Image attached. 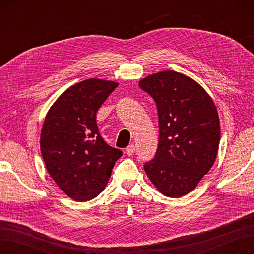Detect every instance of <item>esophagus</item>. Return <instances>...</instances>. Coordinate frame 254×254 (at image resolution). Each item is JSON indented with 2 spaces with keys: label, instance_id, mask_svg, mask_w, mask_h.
I'll return each mask as SVG.
<instances>
[{
  "label": "esophagus",
  "instance_id": "1",
  "mask_svg": "<svg viewBox=\"0 0 254 254\" xmlns=\"http://www.w3.org/2000/svg\"><path fill=\"white\" fill-rule=\"evenodd\" d=\"M134 152H135V146L134 145H128V146L127 147L126 149V153L127 156H132L134 154Z\"/></svg>",
  "mask_w": 254,
  "mask_h": 254
}]
</instances>
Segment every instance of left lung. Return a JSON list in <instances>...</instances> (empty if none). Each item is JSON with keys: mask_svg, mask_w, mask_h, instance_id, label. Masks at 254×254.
<instances>
[{"mask_svg": "<svg viewBox=\"0 0 254 254\" xmlns=\"http://www.w3.org/2000/svg\"><path fill=\"white\" fill-rule=\"evenodd\" d=\"M158 109L159 144L144 169L157 190L181 197L196 188L216 159L220 127L207 91L187 75L166 69L139 80Z\"/></svg>", "mask_w": 254, "mask_h": 254, "instance_id": "8db88e82", "label": "left lung"}]
</instances>
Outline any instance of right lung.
<instances>
[{"instance_id": "obj_1", "label": "right lung", "mask_w": 254, "mask_h": 254, "mask_svg": "<svg viewBox=\"0 0 254 254\" xmlns=\"http://www.w3.org/2000/svg\"><path fill=\"white\" fill-rule=\"evenodd\" d=\"M119 83L89 78L68 87L48 110L40 150L48 174L74 201L85 202L106 188L122 152L100 136L96 113Z\"/></svg>"}]
</instances>
